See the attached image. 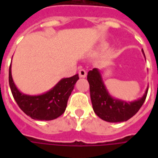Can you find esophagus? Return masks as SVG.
<instances>
[{
	"label": "esophagus",
	"mask_w": 158,
	"mask_h": 158,
	"mask_svg": "<svg viewBox=\"0 0 158 158\" xmlns=\"http://www.w3.org/2000/svg\"><path fill=\"white\" fill-rule=\"evenodd\" d=\"M79 75L80 78H85L86 76H87V72H86L85 69H79Z\"/></svg>",
	"instance_id": "esophagus-1"
}]
</instances>
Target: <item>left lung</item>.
<instances>
[{
  "label": "left lung",
  "mask_w": 158,
  "mask_h": 158,
  "mask_svg": "<svg viewBox=\"0 0 158 158\" xmlns=\"http://www.w3.org/2000/svg\"><path fill=\"white\" fill-rule=\"evenodd\" d=\"M144 53V51L142 50ZM87 80L89 84L90 99L93 110L100 118L110 123L124 122L132 118L145 102L148 88L141 98L134 102H126L111 96L104 85L98 69L88 72Z\"/></svg>",
  "instance_id": "left-lung-1"
}]
</instances>
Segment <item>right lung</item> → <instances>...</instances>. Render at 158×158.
<instances>
[{
    "mask_svg": "<svg viewBox=\"0 0 158 158\" xmlns=\"http://www.w3.org/2000/svg\"><path fill=\"white\" fill-rule=\"evenodd\" d=\"M79 79V74L62 79L47 92L30 96L19 90L13 82L11 65L9 68V85L13 98L26 115L35 120H53L65 112L69 97L74 85Z\"/></svg>",
    "mask_w": 158,
    "mask_h": 158,
    "instance_id": "right-lung-1",
    "label": "right lung"
}]
</instances>
